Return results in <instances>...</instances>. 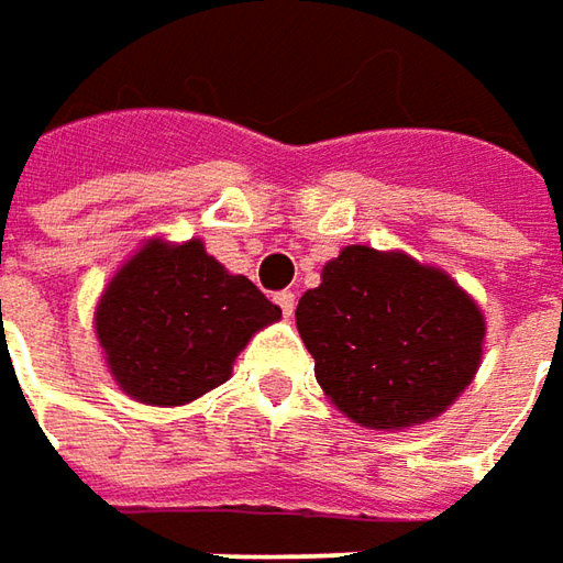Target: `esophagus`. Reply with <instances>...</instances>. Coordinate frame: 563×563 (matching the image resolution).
Instances as JSON below:
<instances>
[{"instance_id":"34e87169","label":"esophagus","mask_w":563,"mask_h":563,"mask_svg":"<svg viewBox=\"0 0 563 563\" xmlns=\"http://www.w3.org/2000/svg\"><path fill=\"white\" fill-rule=\"evenodd\" d=\"M274 301L280 305L283 318H292V311H296V296H292V292H277V296H274Z\"/></svg>"}]
</instances>
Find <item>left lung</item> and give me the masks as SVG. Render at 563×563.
I'll return each instance as SVG.
<instances>
[{
    "instance_id": "left-lung-1",
    "label": "left lung",
    "mask_w": 563,
    "mask_h": 563,
    "mask_svg": "<svg viewBox=\"0 0 563 563\" xmlns=\"http://www.w3.org/2000/svg\"><path fill=\"white\" fill-rule=\"evenodd\" d=\"M323 396L367 430L420 427L455 405L483 361L486 318L442 267L345 245L296 308Z\"/></svg>"
}]
</instances>
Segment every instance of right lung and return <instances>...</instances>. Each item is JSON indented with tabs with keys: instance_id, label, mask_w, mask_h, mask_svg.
Wrapping results in <instances>:
<instances>
[{
	"instance_id": "obj_1",
	"label": "right lung",
	"mask_w": 563,
	"mask_h": 563,
	"mask_svg": "<svg viewBox=\"0 0 563 563\" xmlns=\"http://www.w3.org/2000/svg\"><path fill=\"white\" fill-rule=\"evenodd\" d=\"M280 308L230 274L202 240H146L96 301V340L130 398L174 408L218 389L233 361Z\"/></svg>"
}]
</instances>
